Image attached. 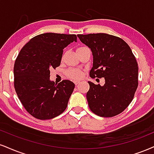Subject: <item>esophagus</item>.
Wrapping results in <instances>:
<instances>
[{
    "instance_id": "obj_1",
    "label": "esophagus",
    "mask_w": 154,
    "mask_h": 154,
    "mask_svg": "<svg viewBox=\"0 0 154 154\" xmlns=\"http://www.w3.org/2000/svg\"><path fill=\"white\" fill-rule=\"evenodd\" d=\"M74 83H75V85H77L79 83V81H75V82H74Z\"/></svg>"
}]
</instances>
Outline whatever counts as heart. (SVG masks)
<instances>
[{
    "label": "heart",
    "mask_w": 154,
    "mask_h": 154,
    "mask_svg": "<svg viewBox=\"0 0 154 154\" xmlns=\"http://www.w3.org/2000/svg\"><path fill=\"white\" fill-rule=\"evenodd\" d=\"M82 48V47H81ZM81 48H78L77 49H81ZM66 75L69 77V78L73 79H79L82 77V72L80 70L78 69H70L66 72Z\"/></svg>",
    "instance_id": "heart-1"
}]
</instances>
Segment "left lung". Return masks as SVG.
I'll list each match as a JSON object with an SVG mask.
<instances>
[{
	"mask_svg": "<svg viewBox=\"0 0 154 154\" xmlns=\"http://www.w3.org/2000/svg\"><path fill=\"white\" fill-rule=\"evenodd\" d=\"M77 37L92 53L90 76L105 79L103 86L88 81L90 110L101 117L117 116L131 103L138 88V64L130 47L119 37L103 33Z\"/></svg>",
	"mask_w": 154,
	"mask_h": 154,
	"instance_id": "1",
	"label": "left lung"
}]
</instances>
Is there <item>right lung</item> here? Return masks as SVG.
<instances>
[{
	"label": "right lung",
	"instance_id": "right-lung-1",
	"mask_svg": "<svg viewBox=\"0 0 154 154\" xmlns=\"http://www.w3.org/2000/svg\"><path fill=\"white\" fill-rule=\"evenodd\" d=\"M75 34L45 33L32 38L22 48L14 64V87L25 109L34 118L49 120L67 107L75 84L50 79V69L60 65L63 49Z\"/></svg>",
	"mask_w": 154,
	"mask_h": 154
}]
</instances>
